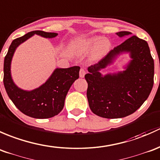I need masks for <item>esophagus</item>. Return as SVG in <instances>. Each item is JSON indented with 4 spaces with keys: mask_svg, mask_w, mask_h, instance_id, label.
I'll return each instance as SVG.
<instances>
[{
    "mask_svg": "<svg viewBox=\"0 0 160 160\" xmlns=\"http://www.w3.org/2000/svg\"><path fill=\"white\" fill-rule=\"evenodd\" d=\"M85 74H86V70L83 68H81L80 72H79V76L81 77V78H84V76H85Z\"/></svg>",
    "mask_w": 160,
    "mask_h": 160,
    "instance_id": "1",
    "label": "esophagus"
}]
</instances>
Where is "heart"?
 Listing matches in <instances>:
<instances>
[{"label": "heart", "instance_id": "heart-1", "mask_svg": "<svg viewBox=\"0 0 160 160\" xmlns=\"http://www.w3.org/2000/svg\"><path fill=\"white\" fill-rule=\"evenodd\" d=\"M97 45L95 50V57H101L104 55L110 48V42L107 39L100 41L99 37H94L88 39L85 42H83L79 45V51L82 52H87L91 51Z\"/></svg>", "mask_w": 160, "mask_h": 160}]
</instances>
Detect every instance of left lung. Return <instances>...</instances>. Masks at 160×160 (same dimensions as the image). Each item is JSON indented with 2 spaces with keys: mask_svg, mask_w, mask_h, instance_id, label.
<instances>
[{
  "mask_svg": "<svg viewBox=\"0 0 160 160\" xmlns=\"http://www.w3.org/2000/svg\"><path fill=\"white\" fill-rule=\"evenodd\" d=\"M129 31H119L117 35H129ZM129 51L133 60L128 69L116 75L104 77L98 72L111 62L115 55ZM85 75L88 83L87 98L94 114L105 118H123L132 114L147 99L154 82V61L148 43L137 36L129 38L98 63L88 68Z\"/></svg>",
  "mask_w": 160,
  "mask_h": 160,
  "instance_id": "left-lung-1",
  "label": "left lung"
}]
</instances>
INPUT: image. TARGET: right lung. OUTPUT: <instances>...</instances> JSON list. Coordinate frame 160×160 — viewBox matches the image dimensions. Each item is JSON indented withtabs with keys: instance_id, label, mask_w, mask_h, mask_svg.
<instances>
[{
	"instance_id": "1",
	"label": "right lung",
	"mask_w": 160,
	"mask_h": 160,
	"mask_svg": "<svg viewBox=\"0 0 160 160\" xmlns=\"http://www.w3.org/2000/svg\"><path fill=\"white\" fill-rule=\"evenodd\" d=\"M34 34L49 38L58 35L57 33L33 31L14 39L4 58V85L9 98L21 112L32 118H48L58 115L63 109L69 88L79 77L80 67L55 69L43 85L32 91H24L18 88L11 76L12 56L16 48Z\"/></svg>"
}]
</instances>
